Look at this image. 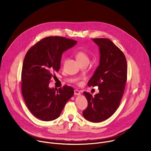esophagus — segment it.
Returning a JSON list of instances; mask_svg holds the SVG:
<instances>
[{"label":"esophagus","instance_id":"34e87169","mask_svg":"<svg viewBox=\"0 0 151 151\" xmlns=\"http://www.w3.org/2000/svg\"><path fill=\"white\" fill-rule=\"evenodd\" d=\"M74 94L76 96H79V95L81 94V93H80V91L79 90L75 89V90H74Z\"/></svg>","mask_w":151,"mask_h":151}]
</instances>
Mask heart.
<instances>
[{
	"label": "heart",
	"instance_id": "heart-1",
	"mask_svg": "<svg viewBox=\"0 0 151 151\" xmlns=\"http://www.w3.org/2000/svg\"><path fill=\"white\" fill-rule=\"evenodd\" d=\"M76 58L78 62L81 64L85 63H88L90 61L89 57L87 55V54L86 53L83 51H79L76 53Z\"/></svg>",
	"mask_w": 151,
	"mask_h": 151
}]
</instances>
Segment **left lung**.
Instances as JSON below:
<instances>
[{
    "mask_svg": "<svg viewBox=\"0 0 151 151\" xmlns=\"http://www.w3.org/2000/svg\"><path fill=\"white\" fill-rule=\"evenodd\" d=\"M99 47V66L88 82L89 87L97 86L99 93L94 97L83 92L88 106L83 117L93 122H100L111 117L119 106L127 78V64L122 51L109 39L95 38Z\"/></svg>",
    "mask_w": 151,
    "mask_h": 151,
    "instance_id": "left-lung-1",
    "label": "left lung"
}]
</instances>
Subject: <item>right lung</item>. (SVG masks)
<instances>
[{"label":"right lung","instance_id":"add662e5","mask_svg":"<svg viewBox=\"0 0 151 151\" xmlns=\"http://www.w3.org/2000/svg\"><path fill=\"white\" fill-rule=\"evenodd\" d=\"M76 40L60 36L41 39L26 53L21 72V92L30 112L37 118L50 121L61 114L73 96L72 87L50 88L49 83L60 69L62 54L73 47Z\"/></svg>","mask_w":151,"mask_h":151}]
</instances>
